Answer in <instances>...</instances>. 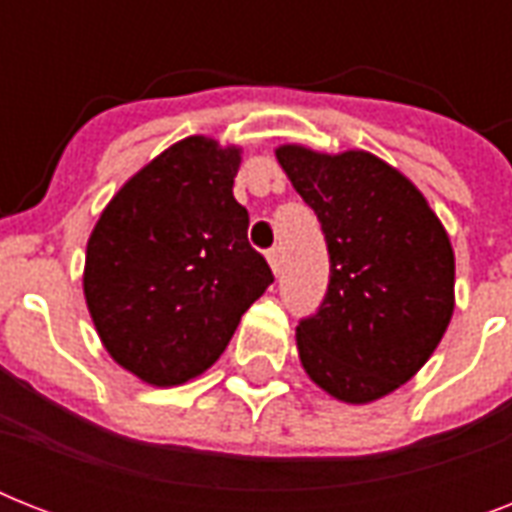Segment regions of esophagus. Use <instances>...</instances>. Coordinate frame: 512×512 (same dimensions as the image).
Wrapping results in <instances>:
<instances>
[{
  "label": "esophagus",
  "instance_id": "esophagus-1",
  "mask_svg": "<svg viewBox=\"0 0 512 512\" xmlns=\"http://www.w3.org/2000/svg\"><path fill=\"white\" fill-rule=\"evenodd\" d=\"M268 263H271L273 273L279 276V273H281V249L279 247L268 249Z\"/></svg>",
  "mask_w": 512,
  "mask_h": 512
}]
</instances>
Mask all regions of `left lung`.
Returning a JSON list of instances; mask_svg holds the SVG:
<instances>
[{
    "mask_svg": "<svg viewBox=\"0 0 512 512\" xmlns=\"http://www.w3.org/2000/svg\"><path fill=\"white\" fill-rule=\"evenodd\" d=\"M281 170L316 212L329 287L300 321V364L345 404H369L412 380L454 313V249L417 185L369 151L276 148Z\"/></svg>",
    "mask_w": 512,
    "mask_h": 512,
    "instance_id": "1",
    "label": "left lung"
}]
</instances>
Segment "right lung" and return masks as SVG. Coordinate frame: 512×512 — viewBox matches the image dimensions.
I'll return each mask as SVG.
<instances>
[{"label":"right lung","mask_w":512,"mask_h":512,"mask_svg":"<svg viewBox=\"0 0 512 512\" xmlns=\"http://www.w3.org/2000/svg\"><path fill=\"white\" fill-rule=\"evenodd\" d=\"M241 148L191 135L127 180L87 241L84 300L103 348L138 380L199 377L273 284L233 199Z\"/></svg>","instance_id":"right-lung-1"}]
</instances>
